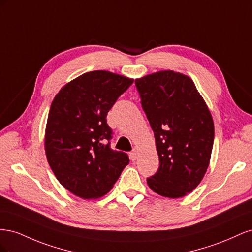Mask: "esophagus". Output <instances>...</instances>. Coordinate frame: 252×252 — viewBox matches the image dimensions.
<instances>
[{
	"label": "esophagus",
	"instance_id": "esophagus-1",
	"mask_svg": "<svg viewBox=\"0 0 252 252\" xmlns=\"http://www.w3.org/2000/svg\"><path fill=\"white\" fill-rule=\"evenodd\" d=\"M130 158H131V161H135V159L138 158V150L133 149V150L130 152Z\"/></svg>",
	"mask_w": 252,
	"mask_h": 252
}]
</instances>
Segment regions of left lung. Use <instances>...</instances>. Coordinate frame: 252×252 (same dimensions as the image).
I'll use <instances>...</instances> for the list:
<instances>
[{
  "label": "left lung",
  "mask_w": 252,
  "mask_h": 252,
  "mask_svg": "<svg viewBox=\"0 0 252 252\" xmlns=\"http://www.w3.org/2000/svg\"><path fill=\"white\" fill-rule=\"evenodd\" d=\"M135 86L159 159L147 184L162 196H185L200 184L210 162L215 126L208 106L193 81L180 72L147 74Z\"/></svg>",
  "instance_id": "1"
}]
</instances>
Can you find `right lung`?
Here are the masks:
<instances>
[{
	"mask_svg": "<svg viewBox=\"0 0 252 252\" xmlns=\"http://www.w3.org/2000/svg\"><path fill=\"white\" fill-rule=\"evenodd\" d=\"M133 83L106 70L86 72L53 98L45 130V152L58 181L84 200L110 191L129 158L110 148L108 111Z\"/></svg>",
	"mask_w": 252,
	"mask_h": 252,
	"instance_id": "obj_1",
	"label": "right lung"
}]
</instances>
